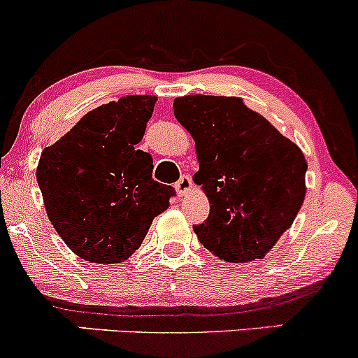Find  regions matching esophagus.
<instances>
[{"instance_id": "34e87169", "label": "esophagus", "mask_w": 358, "mask_h": 358, "mask_svg": "<svg viewBox=\"0 0 358 358\" xmlns=\"http://www.w3.org/2000/svg\"><path fill=\"white\" fill-rule=\"evenodd\" d=\"M191 187H193V180H191L189 176H182V178L176 182V191H178L179 196H184V194L189 193Z\"/></svg>"}]
</instances>
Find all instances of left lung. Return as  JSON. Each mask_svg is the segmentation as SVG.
Returning <instances> with one entry per match:
<instances>
[{"instance_id":"left-lung-1","label":"left lung","mask_w":358,"mask_h":358,"mask_svg":"<svg viewBox=\"0 0 358 358\" xmlns=\"http://www.w3.org/2000/svg\"><path fill=\"white\" fill-rule=\"evenodd\" d=\"M174 115L193 138V180L210 203L193 227L200 243L224 262L264 259L305 200V155L243 98L179 96Z\"/></svg>"}]
</instances>
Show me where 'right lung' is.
Wrapping results in <instances>:
<instances>
[{
  "label": "right lung",
  "instance_id": "add662e5",
  "mask_svg": "<svg viewBox=\"0 0 358 358\" xmlns=\"http://www.w3.org/2000/svg\"><path fill=\"white\" fill-rule=\"evenodd\" d=\"M155 103L131 94L98 106L43 150L36 179L48 219L80 259L127 260L171 205L174 189L152 179L153 158L136 150Z\"/></svg>",
  "mask_w": 358,
  "mask_h": 358
}]
</instances>
